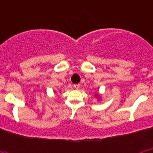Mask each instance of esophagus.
I'll return each mask as SVG.
<instances>
[{
	"instance_id": "esophagus-1",
	"label": "esophagus",
	"mask_w": 153,
	"mask_h": 153,
	"mask_svg": "<svg viewBox=\"0 0 153 153\" xmlns=\"http://www.w3.org/2000/svg\"><path fill=\"white\" fill-rule=\"evenodd\" d=\"M74 86V88H75L76 90H78V89L79 88V84H75Z\"/></svg>"
}]
</instances>
